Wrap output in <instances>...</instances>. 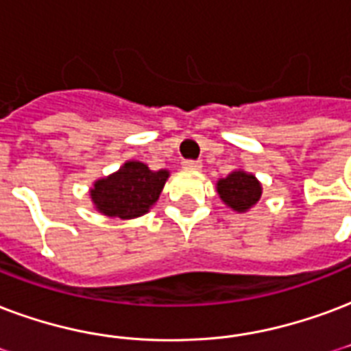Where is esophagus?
<instances>
[{
  "instance_id": "esophagus-1",
  "label": "esophagus",
  "mask_w": 351,
  "mask_h": 351,
  "mask_svg": "<svg viewBox=\"0 0 351 351\" xmlns=\"http://www.w3.org/2000/svg\"><path fill=\"white\" fill-rule=\"evenodd\" d=\"M182 167L188 171H199L202 167V162H195V160H184Z\"/></svg>"
}]
</instances>
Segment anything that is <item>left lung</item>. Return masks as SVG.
<instances>
[{"label": "left lung", "instance_id": "obj_1", "mask_svg": "<svg viewBox=\"0 0 351 351\" xmlns=\"http://www.w3.org/2000/svg\"><path fill=\"white\" fill-rule=\"evenodd\" d=\"M215 191L227 208L236 214H245L261 201L262 184L253 173L234 169L228 176L215 182Z\"/></svg>", "mask_w": 351, "mask_h": 351}]
</instances>
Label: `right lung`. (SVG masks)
Segmentation results:
<instances>
[{
	"instance_id": "1",
	"label": "right lung",
	"mask_w": 351,
	"mask_h": 351,
	"mask_svg": "<svg viewBox=\"0 0 351 351\" xmlns=\"http://www.w3.org/2000/svg\"><path fill=\"white\" fill-rule=\"evenodd\" d=\"M171 176L167 169L152 171L147 163L128 160L119 171L98 178L89 189L98 214L119 219H136L154 206Z\"/></svg>"
}]
</instances>
